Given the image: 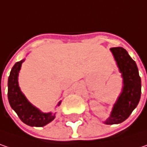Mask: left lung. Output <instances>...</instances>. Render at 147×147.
Returning <instances> with one entry per match:
<instances>
[{
  "label": "left lung",
  "mask_w": 147,
  "mask_h": 147,
  "mask_svg": "<svg viewBox=\"0 0 147 147\" xmlns=\"http://www.w3.org/2000/svg\"><path fill=\"white\" fill-rule=\"evenodd\" d=\"M122 74L124 87L121 96L115 104L110 117L105 123L120 124L125 121L137 106L142 92V81L136 62L123 47L110 48Z\"/></svg>",
  "instance_id": "left-lung-1"
}]
</instances>
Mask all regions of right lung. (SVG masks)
<instances>
[{
  "mask_svg": "<svg viewBox=\"0 0 147 147\" xmlns=\"http://www.w3.org/2000/svg\"><path fill=\"white\" fill-rule=\"evenodd\" d=\"M24 60L16 62L11 68L8 78V100L11 107L15 110L18 117L23 123L30 126H44L54 120L55 115L52 113H42L32 105L18 86V73ZM61 102L58 103V105Z\"/></svg>",
  "mask_w": 147,
  "mask_h": 147,
  "instance_id": "right-lung-1",
  "label": "right lung"
}]
</instances>
